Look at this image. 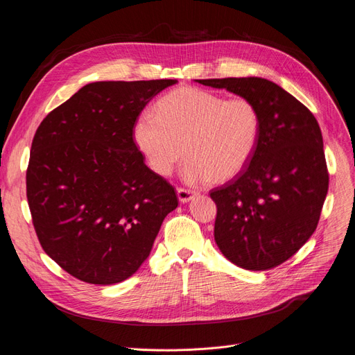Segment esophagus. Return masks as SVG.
Segmentation results:
<instances>
[{"mask_svg":"<svg viewBox=\"0 0 355 355\" xmlns=\"http://www.w3.org/2000/svg\"><path fill=\"white\" fill-rule=\"evenodd\" d=\"M178 199H179V202H182V203H186V202H189V200H192L198 193L196 192H193V191H189V189H183V187H178Z\"/></svg>","mask_w":355,"mask_h":355,"instance_id":"1","label":"esophagus"}]
</instances>
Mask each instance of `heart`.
Instances as JSON below:
<instances>
[{
  "label": "heart",
  "instance_id": "obj_1",
  "mask_svg": "<svg viewBox=\"0 0 355 355\" xmlns=\"http://www.w3.org/2000/svg\"><path fill=\"white\" fill-rule=\"evenodd\" d=\"M259 135L261 116L251 100L198 87L172 90L133 126L137 149L159 176L172 175L187 153L182 176L191 184L238 176L252 160Z\"/></svg>",
  "mask_w": 355,
  "mask_h": 355
}]
</instances>
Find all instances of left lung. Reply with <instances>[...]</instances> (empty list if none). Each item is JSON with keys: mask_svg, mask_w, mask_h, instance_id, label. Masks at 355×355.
Returning a JSON list of instances; mask_svg holds the SVG:
<instances>
[{"mask_svg": "<svg viewBox=\"0 0 355 355\" xmlns=\"http://www.w3.org/2000/svg\"><path fill=\"white\" fill-rule=\"evenodd\" d=\"M251 100L261 116L257 152L235 179L211 191L215 242L232 263L275 268L317 229L328 192L318 121L301 101L261 77L196 80Z\"/></svg>", "mask_w": 355, "mask_h": 355, "instance_id": "obj_1", "label": "left lung"}]
</instances>
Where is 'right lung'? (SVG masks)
Returning a JSON list of instances; mask_svg holds the SVG:
<instances>
[{
	"instance_id": "1",
	"label": "right lung",
	"mask_w": 355,
	"mask_h": 355,
	"mask_svg": "<svg viewBox=\"0 0 355 355\" xmlns=\"http://www.w3.org/2000/svg\"><path fill=\"white\" fill-rule=\"evenodd\" d=\"M175 83H90L34 135L27 199L35 234L80 281L112 285L132 277L178 207L173 186L144 164L133 140L146 104Z\"/></svg>"
}]
</instances>
